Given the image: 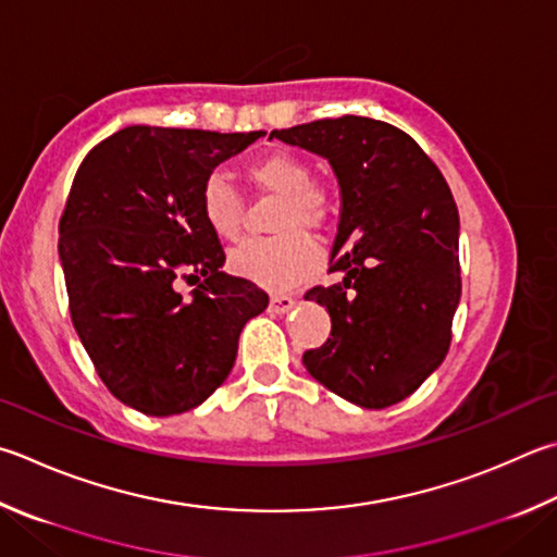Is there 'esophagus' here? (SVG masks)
<instances>
[{
  "label": "esophagus",
  "instance_id": "1",
  "mask_svg": "<svg viewBox=\"0 0 557 557\" xmlns=\"http://www.w3.org/2000/svg\"><path fill=\"white\" fill-rule=\"evenodd\" d=\"M292 307H295V297H289V295H272L270 297V311L272 313H285Z\"/></svg>",
  "mask_w": 557,
  "mask_h": 557
}]
</instances>
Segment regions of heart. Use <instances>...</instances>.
<instances>
[{"mask_svg":"<svg viewBox=\"0 0 557 557\" xmlns=\"http://www.w3.org/2000/svg\"><path fill=\"white\" fill-rule=\"evenodd\" d=\"M246 185L258 195L277 197L270 238H250L231 250L228 270L265 289H289L321 265V248L305 228L329 231L336 224L341 201L329 182L313 180L301 156L272 148L244 165ZM199 211L211 234L236 240L244 228V195L226 175L211 173L199 189Z\"/></svg>","mask_w":557,"mask_h":557,"instance_id":"1","label":"heart"}]
</instances>
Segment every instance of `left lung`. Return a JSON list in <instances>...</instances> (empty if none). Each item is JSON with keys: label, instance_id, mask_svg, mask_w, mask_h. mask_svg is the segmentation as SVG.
<instances>
[{"label": "left lung", "instance_id": "1", "mask_svg": "<svg viewBox=\"0 0 557 557\" xmlns=\"http://www.w3.org/2000/svg\"><path fill=\"white\" fill-rule=\"evenodd\" d=\"M272 136L329 158L343 197L329 272L346 275L305 295L329 309L331 338L301 362L362 409L392 407L417 392L450 348L460 219L448 182L417 140L387 121L346 114Z\"/></svg>", "mask_w": 557, "mask_h": 557}]
</instances>
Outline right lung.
<instances>
[{"label":"right lung","mask_w":557,"mask_h":557,"mask_svg":"<svg viewBox=\"0 0 557 557\" xmlns=\"http://www.w3.org/2000/svg\"><path fill=\"white\" fill-rule=\"evenodd\" d=\"M262 131L126 126L85 156L58 224L70 319L104 387L148 417L199 407L224 384L268 295L221 272L199 211L219 163ZM206 277L189 302L174 280Z\"/></svg>","instance_id":"1"}]
</instances>
